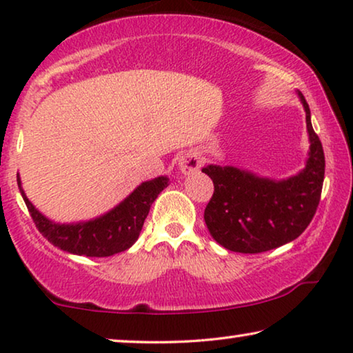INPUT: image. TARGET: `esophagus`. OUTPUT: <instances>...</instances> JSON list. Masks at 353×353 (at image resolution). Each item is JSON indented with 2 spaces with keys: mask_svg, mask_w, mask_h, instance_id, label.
I'll return each mask as SVG.
<instances>
[{
  "mask_svg": "<svg viewBox=\"0 0 353 353\" xmlns=\"http://www.w3.org/2000/svg\"><path fill=\"white\" fill-rule=\"evenodd\" d=\"M202 167V156L197 151H188L186 154H183L180 161H178V169L184 175L197 172Z\"/></svg>",
  "mask_w": 353,
  "mask_h": 353,
  "instance_id": "obj_1",
  "label": "esophagus"
}]
</instances>
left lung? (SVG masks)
Instances as JSON below:
<instances>
[{"instance_id":"obj_1","label":"left lung","mask_w":353,"mask_h":353,"mask_svg":"<svg viewBox=\"0 0 353 353\" xmlns=\"http://www.w3.org/2000/svg\"><path fill=\"white\" fill-rule=\"evenodd\" d=\"M306 112L309 153L296 175L273 180L232 165L210 164L202 172L213 180L214 194L205 208V224L216 243L233 252L257 254L294 241L305 232L321 202L325 156Z\"/></svg>"}]
</instances>
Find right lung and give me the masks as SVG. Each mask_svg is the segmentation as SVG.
Wrapping results in <instances>:
<instances>
[{
	"instance_id": "add662e5",
	"label": "right lung",
	"mask_w": 353,
	"mask_h": 353,
	"mask_svg": "<svg viewBox=\"0 0 353 353\" xmlns=\"http://www.w3.org/2000/svg\"><path fill=\"white\" fill-rule=\"evenodd\" d=\"M19 189L34 224L53 246L85 257H108L131 248L156 197L169 186V178L158 176L139 184L134 191L102 216L94 219L59 224L48 219L26 197L17 173Z\"/></svg>"
}]
</instances>
